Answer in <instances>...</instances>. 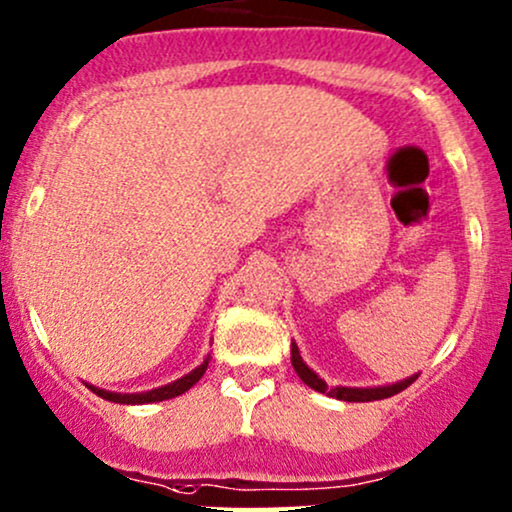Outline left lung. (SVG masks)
<instances>
[{"mask_svg": "<svg viewBox=\"0 0 512 512\" xmlns=\"http://www.w3.org/2000/svg\"><path fill=\"white\" fill-rule=\"evenodd\" d=\"M291 364H294L296 374H299V379L303 381V384L311 386L313 391L328 393V396L338 398V401H350V403L381 401V398L396 396V393H401L403 389H408V386H411L413 381L418 379V374H413V376H408V379L396 381V384L374 386V389H347V386H335V389H330V386L325 384V381L320 379V376L313 372V369L306 367V362H303L301 355H299V347H296V342H291Z\"/></svg>", "mask_w": 512, "mask_h": 512, "instance_id": "8db88e82", "label": "left lung"}]
</instances>
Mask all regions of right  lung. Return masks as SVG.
Returning a JSON list of instances; mask_svg holds the SVG:
<instances>
[{
  "instance_id": "add662e5",
  "label": "right lung",
  "mask_w": 512,
  "mask_h": 512,
  "mask_svg": "<svg viewBox=\"0 0 512 512\" xmlns=\"http://www.w3.org/2000/svg\"><path fill=\"white\" fill-rule=\"evenodd\" d=\"M206 367H209V357L204 359V364H199V367L192 369L187 376H182V379L172 381V384H167V386H160V389L143 391V393H114V391L97 389V386H92V384H87V386L97 393V396L106 398V401H111V403H157V401H167V398H174V396H179V393L192 389L196 381L204 376Z\"/></svg>"
}]
</instances>
